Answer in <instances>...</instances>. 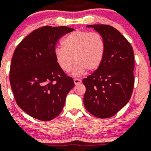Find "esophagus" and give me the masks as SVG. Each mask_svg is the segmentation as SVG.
Here are the masks:
<instances>
[{
    "label": "esophagus",
    "instance_id": "esophagus-1",
    "mask_svg": "<svg viewBox=\"0 0 151 151\" xmlns=\"http://www.w3.org/2000/svg\"><path fill=\"white\" fill-rule=\"evenodd\" d=\"M81 83V81L80 80V79L78 78H75L74 79V83H75V85H77V84H79Z\"/></svg>",
    "mask_w": 151,
    "mask_h": 151
}]
</instances>
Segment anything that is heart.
Masks as SVG:
<instances>
[{"mask_svg": "<svg viewBox=\"0 0 151 151\" xmlns=\"http://www.w3.org/2000/svg\"><path fill=\"white\" fill-rule=\"evenodd\" d=\"M63 47H57L54 54L60 68L65 72L73 68V75L81 76L88 70L94 71L99 68L105 53V42L97 32L76 31L63 41Z\"/></svg>", "mask_w": 151, "mask_h": 151, "instance_id": "1", "label": "heart"}]
</instances>
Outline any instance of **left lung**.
I'll return each mask as SVG.
<instances>
[{
	"mask_svg": "<svg viewBox=\"0 0 151 151\" xmlns=\"http://www.w3.org/2000/svg\"><path fill=\"white\" fill-rule=\"evenodd\" d=\"M98 32L105 42L101 65L83 80L86 86L83 104L99 118L114 116L130 99L134 88V52L130 43L109 25H88Z\"/></svg>",
	"mask_w": 151,
	"mask_h": 151,
	"instance_id": "obj_1",
	"label": "left lung"
}]
</instances>
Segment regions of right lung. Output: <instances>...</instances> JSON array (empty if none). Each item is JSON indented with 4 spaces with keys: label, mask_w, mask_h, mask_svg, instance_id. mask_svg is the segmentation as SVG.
<instances>
[{
    "label": "right lung",
    "mask_w": 151,
    "mask_h": 151,
    "mask_svg": "<svg viewBox=\"0 0 151 151\" xmlns=\"http://www.w3.org/2000/svg\"><path fill=\"white\" fill-rule=\"evenodd\" d=\"M73 30L66 26L37 29L19 44L13 55L9 80L16 102L39 120L58 116L74 87L73 78L60 68L54 54L58 40Z\"/></svg>",
    "instance_id": "right-lung-1"
}]
</instances>
